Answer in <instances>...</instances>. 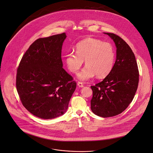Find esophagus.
Masks as SVG:
<instances>
[{"label":"esophagus","mask_w":153,"mask_h":153,"mask_svg":"<svg viewBox=\"0 0 153 153\" xmlns=\"http://www.w3.org/2000/svg\"><path fill=\"white\" fill-rule=\"evenodd\" d=\"M77 85H78L79 87H81V88L83 87V83L81 82H77Z\"/></svg>","instance_id":"esophagus-1"}]
</instances>
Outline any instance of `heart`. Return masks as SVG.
Wrapping results in <instances>:
<instances>
[{"instance_id": "b5f03b06", "label": "heart", "mask_w": 153, "mask_h": 153, "mask_svg": "<svg viewBox=\"0 0 153 153\" xmlns=\"http://www.w3.org/2000/svg\"><path fill=\"white\" fill-rule=\"evenodd\" d=\"M76 53L65 56V64L68 70L77 74L85 61L86 67L78 75L79 79L86 80L95 75L105 78L112 71L115 59L113 45L100 39L88 38L79 41L76 45Z\"/></svg>"}]
</instances>
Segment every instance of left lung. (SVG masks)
Masks as SVG:
<instances>
[{
    "label": "left lung",
    "instance_id": "left-lung-1",
    "mask_svg": "<svg viewBox=\"0 0 153 153\" xmlns=\"http://www.w3.org/2000/svg\"><path fill=\"white\" fill-rule=\"evenodd\" d=\"M108 35L117 47V59L111 73L91 86L92 112L103 118L121 114L132 101L139 83V70L134 53L127 43L113 33Z\"/></svg>",
    "mask_w": 153,
    "mask_h": 153
}]
</instances>
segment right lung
Here are the masks:
<instances>
[{"mask_svg":"<svg viewBox=\"0 0 153 153\" xmlns=\"http://www.w3.org/2000/svg\"><path fill=\"white\" fill-rule=\"evenodd\" d=\"M66 37L62 33L37 39L17 68L16 88L21 102L42 119L64 114L76 88L73 77L62 68L61 50Z\"/></svg>","mask_w":153,"mask_h":153,"instance_id":"add662e5","label":"right lung"}]
</instances>
